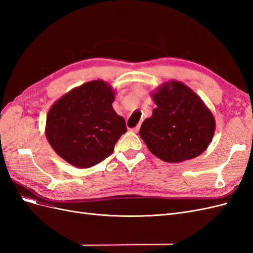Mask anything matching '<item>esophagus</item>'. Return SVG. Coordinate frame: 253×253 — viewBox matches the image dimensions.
Listing matches in <instances>:
<instances>
[{"instance_id": "34e87169", "label": "esophagus", "mask_w": 253, "mask_h": 253, "mask_svg": "<svg viewBox=\"0 0 253 253\" xmlns=\"http://www.w3.org/2000/svg\"><path fill=\"white\" fill-rule=\"evenodd\" d=\"M139 129H140V125H138L137 126L133 127V128H132V131H133L134 133H138V132H139Z\"/></svg>"}]
</instances>
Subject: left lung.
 <instances>
[{
    "label": "left lung",
    "mask_w": 253,
    "mask_h": 253,
    "mask_svg": "<svg viewBox=\"0 0 253 253\" xmlns=\"http://www.w3.org/2000/svg\"><path fill=\"white\" fill-rule=\"evenodd\" d=\"M152 98L156 108L139 131L152 154L171 164L201 155L215 131V120L202 99L174 80L159 86Z\"/></svg>",
    "instance_id": "1"
}]
</instances>
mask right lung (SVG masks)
<instances>
[{
	"instance_id": "add662e5",
	"label": "right lung",
	"mask_w": 253,
	"mask_h": 253,
	"mask_svg": "<svg viewBox=\"0 0 253 253\" xmlns=\"http://www.w3.org/2000/svg\"><path fill=\"white\" fill-rule=\"evenodd\" d=\"M115 90L102 80L73 88L52 104L45 135L57 154L77 168H89L109 157L122 134L125 118L114 111Z\"/></svg>"
}]
</instances>
